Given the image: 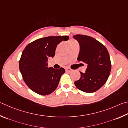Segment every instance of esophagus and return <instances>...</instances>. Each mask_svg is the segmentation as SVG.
I'll list each match as a JSON object with an SVG mask.
<instances>
[{
  "mask_svg": "<svg viewBox=\"0 0 128 128\" xmlns=\"http://www.w3.org/2000/svg\"><path fill=\"white\" fill-rule=\"evenodd\" d=\"M66 71H68V72H71V71H72V70H71V69L70 68H66Z\"/></svg>",
  "mask_w": 128,
  "mask_h": 128,
  "instance_id": "34e87169",
  "label": "esophagus"
}]
</instances>
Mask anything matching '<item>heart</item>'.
I'll list each match as a JSON object with an SVG mask.
<instances>
[{
    "label": "heart",
    "instance_id": "b5f03b06",
    "mask_svg": "<svg viewBox=\"0 0 128 128\" xmlns=\"http://www.w3.org/2000/svg\"><path fill=\"white\" fill-rule=\"evenodd\" d=\"M74 42V41H70V42Z\"/></svg>",
    "mask_w": 128,
    "mask_h": 128
}]
</instances>
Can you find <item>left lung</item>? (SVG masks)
<instances>
[{
	"instance_id": "8db88e82",
	"label": "left lung",
	"mask_w": 128,
	"mask_h": 128,
	"mask_svg": "<svg viewBox=\"0 0 128 128\" xmlns=\"http://www.w3.org/2000/svg\"><path fill=\"white\" fill-rule=\"evenodd\" d=\"M80 46L78 60L88 64L86 72L74 84L79 90L93 93L106 83L111 70L108 52L104 45L94 38L83 35L74 36Z\"/></svg>"
}]
</instances>
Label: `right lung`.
Segmentation results:
<instances>
[{
	"label": "right lung",
	"mask_w": 128,
	"mask_h": 128,
	"mask_svg": "<svg viewBox=\"0 0 128 128\" xmlns=\"http://www.w3.org/2000/svg\"><path fill=\"white\" fill-rule=\"evenodd\" d=\"M68 36H48L28 44L22 53L19 68L26 84L40 95L49 94L57 88L60 77L65 72L60 68H48V57H53L57 46L67 41Z\"/></svg>",
	"instance_id": "1"
}]
</instances>
